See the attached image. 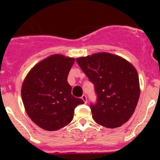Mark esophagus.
Listing matches in <instances>:
<instances>
[{"label": "esophagus", "mask_w": 160, "mask_h": 160, "mask_svg": "<svg viewBox=\"0 0 160 160\" xmlns=\"http://www.w3.org/2000/svg\"><path fill=\"white\" fill-rule=\"evenodd\" d=\"M82 98L83 100H85V99L87 100V98H86V96H84V95H83V96H82Z\"/></svg>", "instance_id": "1"}]
</instances>
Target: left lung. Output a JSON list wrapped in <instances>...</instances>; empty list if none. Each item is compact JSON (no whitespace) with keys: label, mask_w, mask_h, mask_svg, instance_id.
I'll use <instances>...</instances> for the list:
<instances>
[{"label":"left lung","mask_w":160,"mask_h":160,"mask_svg":"<svg viewBox=\"0 0 160 160\" xmlns=\"http://www.w3.org/2000/svg\"><path fill=\"white\" fill-rule=\"evenodd\" d=\"M73 58L53 54L40 61L25 76L22 98L28 116L42 129L60 130L73 120L74 109L84 101L72 94L68 73Z\"/></svg>","instance_id":"1"}]
</instances>
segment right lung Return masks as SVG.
Here are the masks:
<instances>
[{
	"label": "right lung",
	"mask_w": 160,
	"mask_h": 160,
	"mask_svg": "<svg viewBox=\"0 0 160 160\" xmlns=\"http://www.w3.org/2000/svg\"><path fill=\"white\" fill-rule=\"evenodd\" d=\"M77 62L94 86L97 102L90 105L94 121L107 128H119L128 122L140 95L134 66L106 52L78 58Z\"/></svg>",
	"instance_id": "obj_1"
}]
</instances>
